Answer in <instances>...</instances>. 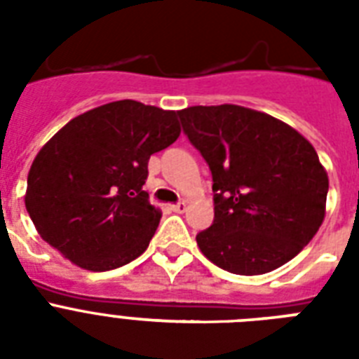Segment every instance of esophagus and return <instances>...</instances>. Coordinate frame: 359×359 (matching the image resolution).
<instances>
[{"instance_id": "1", "label": "esophagus", "mask_w": 359, "mask_h": 359, "mask_svg": "<svg viewBox=\"0 0 359 359\" xmlns=\"http://www.w3.org/2000/svg\"><path fill=\"white\" fill-rule=\"evenodd\" d=\"M171 210H173V212H184L186 201H179V203H175V205H171Z\"/></svg>"}]
</instances>
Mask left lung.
I'll return each instance as SVG.
<instances>
[{"label":"left lung","mask_w":359,"mask_h":359,"mask_svg":"<svg viewBox=\"0 0 359 359\" xmlns=\"http://www.w3.org/2000/svg\"><path fill=\"white\" fill-rule=\"evenodd\" d=\"M212 173L214 222L196 236L208 261L240 276L283 266L317 235L328 173L292 126L235 104L180 109Z\"/></svg>","instance_id":"8db88e82"}]
</instances>
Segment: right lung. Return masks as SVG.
Instances as JSON below:
<instances>
[{"mask_svg": "<svg viewBox=\"0 0 359 359\" xmlns=\"http://www.w3.org/2000/svg\"><path fill=\"white\" fill-rule=\"evenodd\" d=\"M179 135L175 111L135 100L104 104L65 124L27 175L25 208L42 240L91 272L140 257L162 218L143 190L149 158Z\"/></svg>", "mask_w": 359, "mask_h": 359, "instance_id": "add662e5", "label": "right lung"}]
</instances>
